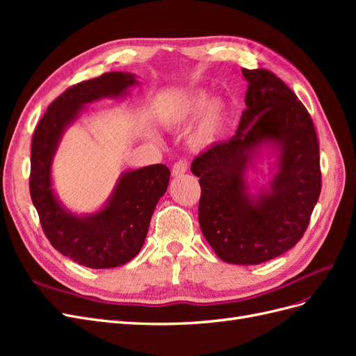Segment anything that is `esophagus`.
<instances>
[{
  "label": "esophagus",
  "instance_id": "esophagus-1",
  "mask_svg": "<svg viewBox=\"0 0 356 356\" xmlns=\"http://www.w3.org/2000/svg\"><path fill=\"white\" fill-rule=\"evenodd\" d=\"M187 169H188V161L184 160V159H181L174 165V168H172V174H174L175 177H178V175L186 174Z\"/></svg>",
  "mask_w": 356,
  "mask_h": 356
}]
</instances>
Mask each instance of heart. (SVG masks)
Instances as JSON below:
<instances>
[{"label": "heart", "mask_w": 356, "mask_h": 356, "mask_svg": "<svg viewBox=\"0 0 356 356\" xmlns=\"http://www.w3.org/2000/svg\"><path fill=\"white\" fill-rule=\"evenodd\" d=\"M207 95L203 93L190 96L170 108L163 118L165 126L179 129L187 126L199 115L188 134V144L195 149H207L217 144L224 132L225 117H227L224 104L221 101L207 104Z\"/></svg>", "instance_id": "b5f03b06"}]
</instances>
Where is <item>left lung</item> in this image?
Wrapping results in <instances>:
<instances>
[{
    "mask_svg": "<svg viewBox=\"0 0 356 356\" xmlns=\"http://www.w3.org/2000/svg\"><path fill=\"white\" fill-rule=\"evenodd\" d=\"M246 110L236 135L213 144L191 163L199 178V224L222 261L260 264L291 250L307 229L322 181L314 122L297 95L263 68L242 70ZM272 140L282 147L271 190L245 195L244 169L254 149Z\"/></svg>",
    "mask_w": 356,
    "mask_h": 356,
    "instance_id": "8db88e82",
    "label": "left lung"
}]
</instances>
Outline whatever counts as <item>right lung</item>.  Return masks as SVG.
I'll return each mask as SVG.
<instances>
[{
  "instance_id": "right-lung-1",
  "label": "right lung",
  "mask_w": 356,
  "mask_h": 356,
  "mask_svg": "<svg viewBox=\"0 0 356 356\" xmlns=\"http://www.w3.org/2000/svg\"><path fill=\"white\" fill-rule=\"evenodd\" d=\"M136 83L132 74L106 72L68 88L38 122L31 145L29 191L51 246L72 261L90 268L122 266L141 251L149 220L165 195L170 170L152 165L126 172L106 207L89 217H75L58 203L50 165L65 127L84 104L104 96H120Z\"/></svg>"
}]
</instances>
